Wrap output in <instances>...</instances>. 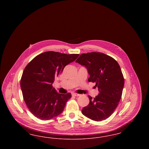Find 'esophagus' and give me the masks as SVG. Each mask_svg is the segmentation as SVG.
<instances>
[{
	"instance_id": "esophagus-1",
	"label": "esophagus",
	"mask_w": 149,
	"mask_h": 149,
	"mask_svg": "<svg viewBox=\"0 0 149 149\" xmlns=\"http://www.w3.org/2000/svg\"><path fill=\"white\" fill-rule=\"evenodd\" d=\"M72 95L75 96V97H79L80 95V94H79L75 93H72Z\"/></svg>"
}]
</instances>
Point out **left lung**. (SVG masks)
I'll use <instances>...</instances> for the list:
<instances>
[{
	"mask_svg": "<svg viewBox=\"0 0 149 149\" xmlns=\"http://www.w3.org/2000/svg\"><path fill=\"white\" fill-rule=\"evenodd\" d=\"M76 63L86 68L88 81L95 83L99 93L94 98L88 96L89 104L83 108L82 113L93 120H106L113 113L122 94L124 78L119 64L100 52L81 54Z\"/></svg>",
	"mask_w": 149,
	"mask_h": 149,
	"instance_id": "obj_1",
	"label": "left lung"
}]
</instances>
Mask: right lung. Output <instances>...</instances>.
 Masks as SVG:
<instances>
[{
  "instance_id": "obj_1",
  "label": "right lung",
  "mask_w": 149,
  "mask_h": 149,
  "mask_svg": "<svg viewBox=\"0 0 149 149\" xmlns=\"http://www.w3.org/2000/svg\"><path fill=\"white\" fill-rule=\"evenodd\" d=\"M79 54L47 51L35 57L26 66L21 80L24 100L37 118L49 120L61 113L70 93L60 94L53 88L55 78Z\"/></svg>"
}]
</instances>
